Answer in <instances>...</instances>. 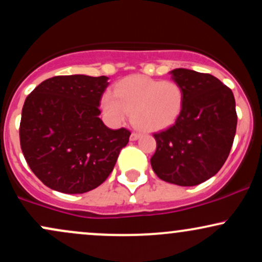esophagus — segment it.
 <instances>
[{
  "label": "esophagus",
  "instance_id": "esophagus-1",
  "mask_svg": "<svg viewBox=\"0 0 262 262\" xmlns=\"http://www.w3.org/2000/svg\"><path fill=\"white\" fill-rule=\"evenodd\" d=\"M140 137H141V135H140L139 133H132V134H130V140H132V141H135V140L139 139Z\"/></svg>",
  "mask_w": 262,
  "mask_h": 262
}]
</instances>
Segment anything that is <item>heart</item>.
<instances>
[{
  "label": "heart",
  "instance_id": "heart-1",
  "mask_svg": "<svg viewBox=\"0 0 262 262\" xmlns=\"http://www.w3.org/2000/svg\"><path fill=\"white\" fill-rule=\"evenodd\" d=\"M183 90L173 81L133 75L117 83L102 97V108L113 124H122L132 112V122L146 133L167 129L181 114Z\"/></svg>",
  "mask_w": 262,
  "mask_h": 262
}]
</instances>
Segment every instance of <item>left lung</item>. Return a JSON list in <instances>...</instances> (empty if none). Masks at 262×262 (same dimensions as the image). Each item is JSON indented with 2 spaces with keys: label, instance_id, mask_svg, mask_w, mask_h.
I'll return each instance as SVG.
<instances>
[{
  "label": "left lung",
  "instance_id": "obj_1",
  "mask_svg": "<svg viewBox=\"0 0 262 262\" xmlns=\"http://www.w3.org/2000/svg\"><path fill=\"white\" fill-rule=\"evenodd\" d=\"M183 90L175 124L155 133L150 162L162 181L196 186L214 176L229 155L236 132V111L229 87L209 74L188 69L170 71Z\"/></svg>",
  "mask_w": 262,
  "mask_h": 262
}]
</instances>
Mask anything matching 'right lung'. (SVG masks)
<instances>
[{"mask_svg": "<svg viewBox=\"0 0 262 262\" xmlns=\"http://www.w3.org/2000/svg\"><path fill=\"white\" fill-rule=\"evenodd\" d=\"M107 76H54L26 98L20 148L34 175L54 191L85 193L112 172L130 132L100 118Z\"/></svg>", "mask_w": 262, "mask_h": 262, "instance_id": "obj_1", "label": "right lung"}]
</instances>
